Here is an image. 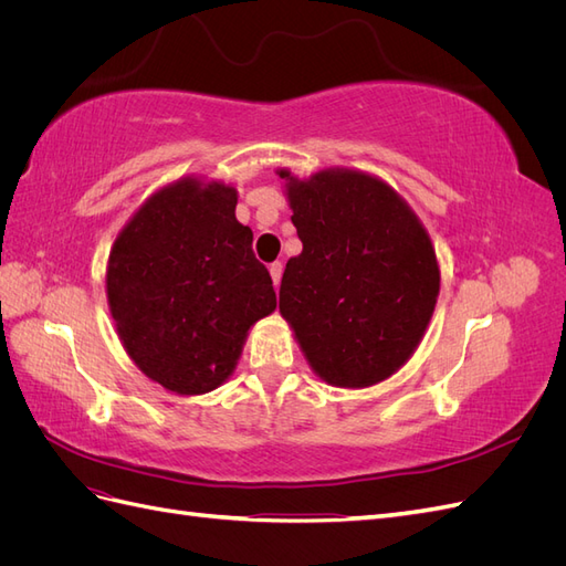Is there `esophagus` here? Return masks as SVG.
<instances>
[{"mask_svg":"<svg viewBox=\"0 0 566 566\" xmlns=\"http://www.w3.org/2000/svg\"><path fill=\"white\" fill-rule=\"evenodd\" d=\"M269 273H271V279H273V285H281V276H283V264L281 262H273L271 266H269Z\"/></svg>","mask_w":566,"mask_h":566,"instance_id":"1","label":"esophagus"}]
</instances>
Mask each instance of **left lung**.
Returning <instances> with one entry per match:
<instances>
[{
    "mask_svg": "<svg viewBox=\"0 0 566 566\" xmlns=\"http://www.w3.org/2000/svg\"><path fill=\"white\" fill-rule=\"evenodd\" d=\"M287 184L302 254L279 310L325 382L368 387L401 368L432 318L437 254L418 217L368 175L328 169Z\"/></svg>",
    "mask_w": 566,
    "mask_h": 566,
    "instance_id": "8db88e82",
    "label": "left lung"
}]
</instances>
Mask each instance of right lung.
<instances>
[{
    "label": "right lung",
    "instance_id": "obj_1",
    "mask_svg": "<svg viewBox=\"0 0 566 566\" xmlns=\"http://www.w3.org/2000/svg\"><path fill=\"white\" fill-rule=\"evenodd\" d=\"M224 184L177 181L146 200L108 260V304L132 361L177 394L224 382L254 321L276 310L252 231Z\"/></svg>",
    "mask_w": 566,
    "mask_h": 566
}]
</instances>
